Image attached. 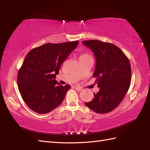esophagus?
Instances as JSON below:
<instances>
[{"label":"esophagus","mask_w":150,"mask_h":150,"mask_svg":"<svg viewBox=\"0 0 150 150\" xmlns=\"http://www.w3.org/2000/svg\"><path fill=\"white\" fill-rule=\"evenodd\" d=\"M75 89L76 90H77V91H81L82 90V89L81 88L78 87V86H75Z\"/></svg>","instance_id":"34e87169"}]
</instances>
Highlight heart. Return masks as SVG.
<instances>
[{
    "label": "heart",
    "instance_id": "b5f03b06",
    "mask_svg": "<svg viewBox=\"0 0 150 150\" xmlns=\"http://www.w3.org/2000/svg\"><path fill=\"white\" fill-rule=\"evenodd\" d=\"M90 57V56L88 55V54H86V53H83V54H82V55H81L79 58H81V57Z\"/></svg>",
    "mask_w": 150,
    "mask_h": 150
}]
</instances>
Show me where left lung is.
<instances>
[{
	"instance_id": "8db88e82",
	"label": "left lung",
	"mask_w": 150,
	"mask_h": 150,
	"mask_svg": "<svg viewBox=\"0 0 150 150\" xmlns=\"http://www.w3.org/2000/svg\"><path fill=\"white\" fill-rule=\"evenodd\" d=\"M93 52L96 59L93 77L98 87L93 100L85 103L97 113H107L119 106L131 83L132 70L127 56L114 44L97 40L82 41Z\"/></svg>"
}]
</instances>
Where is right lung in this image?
Returning <instances> with one entry per match:
<instances>
[{
  "label": "right lung",
  "instance_id": "obj_1",
  "mask_svg": "<svg viewBox=\"0 0 150 150\" xmlns=\"http://www.w3.org/2000/svg\"><path fill=\"white\" fill-rule=\"evenodd\" d=\"M79 41L47 43L27 54L17 75L22 99L35 112L49 113L64 98L69 85L63 86L55 80L62 63L77 46Z\"/></svg>",
  "mask_w": 150,
  "mask_h": 150
}]
</instances>
